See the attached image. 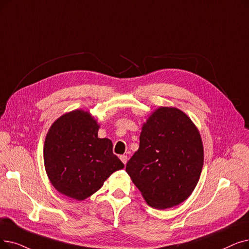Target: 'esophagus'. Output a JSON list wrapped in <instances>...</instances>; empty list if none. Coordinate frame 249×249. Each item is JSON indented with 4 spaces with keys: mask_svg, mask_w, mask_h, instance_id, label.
<instances>
[{
    "mask_svg": "<svg viewBox=\"0 0 249 249\" xmlns=\"http://www.w3.org/2000/svg\"><path fill=\"white\" fill-rule=\"evenodd\" d=\"M120 160H122V163H123L124 165H126V163H127V160H128V158H127V156L123 155V156H120Z\"/></svg>",
    "mask_w": 249,
    "mask_h": 249,
    "instance_id": "34e87169",
    "label": "esophagus"
}]
</instances>
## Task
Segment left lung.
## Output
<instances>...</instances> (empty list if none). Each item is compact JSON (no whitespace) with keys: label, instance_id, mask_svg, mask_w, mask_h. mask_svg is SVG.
I'll return each mask as SVG.
<instances>
[{"label":"left lung","instance_id":"8db88e82","mask_svg":"<svg viewBox=\"0 0 249 249\" xmlns=\"http://www.w3.org/2000/svg\"><path fill=\"white\" fill-rule=\"evenodd\" d=\"M203 166L200 134L186 114L163 107L147 119L139 148L126 172L151 208L165 210L184 201Z\"/></svg>","mask_w":249,"mask_h":249}]
</instances>
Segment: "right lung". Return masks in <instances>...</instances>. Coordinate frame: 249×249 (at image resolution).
Returning a JSON list of instances; mask_svg holds the SVG:
<instances>
[{
  "instance_id": "right-lung-1",
  "label": "right lung",
  "mask_w": 249,
  "mask_h": 249,
  "mask_svg": "<svg viewBox=\"0 0 249 249\" xmlns=\"http://www.w3.org/2000/svg\"><path fill=\"white\" fill-rule=\"evenodd\" d=\"M99 127L81 110L63 115L51 126L44 147L45 167L53 186L64 196L88 198L124 168L113 154L111 140L98 137Z\"/></svg>"
}]
</instances>
